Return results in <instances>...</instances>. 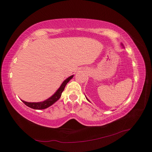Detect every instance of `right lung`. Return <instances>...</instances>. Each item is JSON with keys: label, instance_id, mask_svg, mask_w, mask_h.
Here are the masks:
<instances>
[{"label": "right lung", "instance_id": "1", "mask_svg": "<svg viewBox=\"0 0 152 152\" xmlns=\"http://www.w3.org/2000/svg\"><path fill=\"white\" fill-rule=\"evenodd\" d=\"M73 75H72L71 77H69V78H67L66 80H64L63 81V83H62L61 87L59 88V89L56 91V92L54 94L53 96L50 97V98L46 99L45 101L41 102H25L23 100H22V102H23L26 106L29 107V108L36 109V110H42V109H45L46 108H48V107L53 105L54 102H56L61 98V94L64 91L66 83L73 78Z\"/></svg>", "mask_w": 152, "mask_h": 152}]
</instances>
